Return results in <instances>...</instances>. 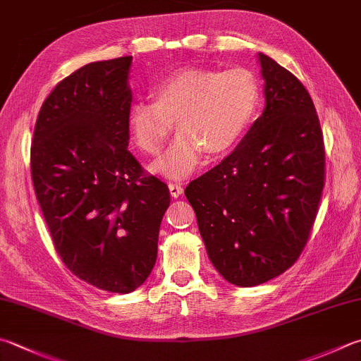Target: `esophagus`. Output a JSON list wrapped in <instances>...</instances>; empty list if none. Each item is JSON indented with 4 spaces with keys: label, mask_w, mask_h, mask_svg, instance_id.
Here are the masks:
<instances>
[{
    "label": "esophagus",
    "mask_w": 361,
    "mask_h": 361,
    "mask_svg": "<svg viewBox=\"0 0 361 361\" xmlns=\"http://www.w3.org/2000/svg\"><path fill=\"white\" fill-rule=\"evenodd\" d=\"M168 188H169V195H171L173 198H179L183 192V187L180 185V183H169Z\"/></svg>",
    "instance_id": "1"
}]
</instances>
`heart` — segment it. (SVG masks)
<instances>
[{
    "instance_id": "obj_1",
    "label": "heart",
    "mask_w": 361,
    "mask_h": 361,
    "mask_svg": "<svg viewBox=\"0 0 361 361\" xmlns=\"http://www.w3.org/2000/svg\"><path fill=\"white\" fill-rule=\"evenodd\" d=\"M259 99V85L248 71L190 67L163 78L154 87V100L133 102L128 132L141 152L157 155L176 121L178 138L152 169L169 179H183L200 166L204 151L223 154L242 138Z\"/></svg>"
}]
</instances>
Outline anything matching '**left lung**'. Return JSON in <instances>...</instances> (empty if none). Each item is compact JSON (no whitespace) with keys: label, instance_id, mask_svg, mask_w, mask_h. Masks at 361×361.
<instances>
[{"label":"left lung","instance_id":"left-lung-1","mask_svg":"<svg viewBox=\"0 0 361 361\" xmlns=\"http://www.w3.org/2000/svg\"><path fill=\"white\" fill-rule=\"evenodd\" d=\"M265 106L220 165L188 183L210 262L251 288L286 271L307 245L324 188L321 124L308 91L257 53Z\"/></svg>","mask_w":361,"mask_h":361}]
</instances>
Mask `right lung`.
<instances>
[{"mask_svg":"<svg viewBox=\"0 0 361 361\" xmlns=\"http://www.w3.org/2000/svg\"><path fill=\"white\" fill-rule=\"evenodd\" d=\"M132 56L75 71L45 99L31 178L61 259L80 280L118 294L140 288L157 261L169 206L165 182L145 178L128 151Z\"/></svg>","mask_w":361,"mask_h":361,"instance_id":"obj_1","label":"right lung"}]
</instances>
